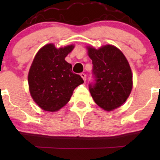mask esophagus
<instances>
[{
	"mask_svg": "<svg viewBox=\"0 0 160 160\" xmlns=\"http://www.w3.org/2000/svg\"><path fill=\"white\" fill-rule=\"evenodd\" d=\"M80 76H81L82 78L83 79V80H84V81H86V80H87V75H86V74H85L84 72H81V73H80Z\"/></svg>",
	"mask_w": 160,
	"mask_h": 160,
	"instance_id": "34e87169",
	"label": "esophagus"
}]
</instances>
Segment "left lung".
Returning a JSON list of instances; mask_svg holds the SVG:
<instances>
[{"instance_id":"obj_1","label":"left lung","mask_w":160,"mask_h":160,"mask_svg":"<svg viewBox=\"0 0 160 160\" xmlns=\"http://www.w3.org/2000/svg\"><path fill=\"white\" fill-rule=\"evenodd\" d=\"M93 64V81L89 90L93 101L105 111H112L125 102L132 89V74L123 53L115 46L88 48Z\"/></svg>"}]
</instances>
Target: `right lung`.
I'll use <instances>...</instances> for the list:
<instances>
[{
  "instance_id": "obj_1",
  "label": "right lung",
  "mask_w": 160,
  "mask_h": 160,
  "mask_svg": "<svg viewBox=\"0 0 160 160\" xmlns=\"http://www.w3.org/2000/svg\"><path fill=\"white\" fill-rule=\"evenodd\" d=\"M73 46L56 49L54 45L43 46L35 56L28 72L30 93L42 109L56 111L70 101L74 89L83 83L72 72L65 57Z\"/></svg>"
}]
</instances>
